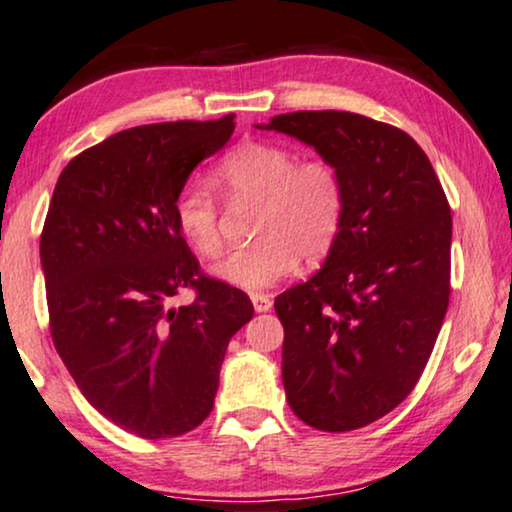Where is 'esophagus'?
<instances>
[{"label":"esophagus","mask_w":512,"mask_h":512,"mask_svg":"<svg viewBox=\"0 0 512 512\" xmlns=\"http://www.w3.org/2000/svg\"><path fill=\"white\" fill-rule=\"evenodd\" d=\"M251 303H254L256 313H268L272 308V298L268 294H251Z\"/></svg>","instance_id":"34e87169"}]
</instances>
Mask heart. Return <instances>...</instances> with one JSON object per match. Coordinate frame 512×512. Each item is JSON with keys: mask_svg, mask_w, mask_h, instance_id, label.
I'll return each instance as SVG.
<instances>
[{"mask_svg": "<svg viewBox=\"0 0 512 512\" xmlns=\"http://www.w3.org/2000/svg\"><path fill=\"white\" fill-rule=\"evenodd\" d=\"M216 183L235 204H258L256 244L218 261L216 280L242 291H263L334 247L345 214L341 174L327 159H298L277 143L249 141L228 152L214 171ZM174 221L195 254L214 258L223 240L218 199L209 185L185 183L174 199Z\"/></svg>", "mask_w": 512, "mask_h": 512, "instance_id": "1", "label": "heart"}]
</instances>
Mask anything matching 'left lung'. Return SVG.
I'll list each match as a JSON object with an SVG mask.
<instances>
[{"instance_id":"obj_1","label":"left lung","mask_w":512,"mask_h":512,"mask_svg":"<svg viewBox=\"0 0 512 512\" xmlns=\"http://www.w3.org/2000/svg\"><path fill=\"white\" fill-rule=\"evenodd\" d=\"M258 129L315 148L345 190L322 268L275 298L289 407L327 433L369 426L414 390L447 315L449 202L426 152L390 124L305 110Z\"/></svg>"}]
</instances>
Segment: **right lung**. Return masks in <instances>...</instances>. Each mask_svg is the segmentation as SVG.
<instances>
[{"instance_id":"obj_1","label":"right lung","mask_w":512,"mask_h":512,"mask_svg":"<svg viewBox=\"0 0 512 512\" xmlns=\"http://www.w3.org/2000/svg\"><path fill=\"white\" fill-rule=\"evenodd\" d=\"M232 131L235 115L119 131L63 169L46 214L53 345L91 407L145 440L211 414L230 338L254 317L244 291L199 272L174 221L178 190ZM185 286L196 301L169 309Z\"/></svg>"}]
</instances>
